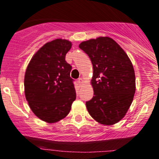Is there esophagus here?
Returning a JSON list of instances; mask_svg holds the SVG:
<instances>
[{
	"label": "esophagus",
	"mask_w": 159,
	"mask_h": 159,
	"mask_svg": "<svg viewBox=\"0 0 159 159\" xmlns=\"http://www.w3.org/2000/svg\"><path fill=\"white\" fill-rule=\"evenodd\" d=\"M78 83L79 84H81L82 83H83V79H82L81 78H79L78 79Z\"/></svg>",
	"instance_id": "1"
}]
</instances>
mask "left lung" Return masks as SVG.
I'll return each instance as SVG.
<instances>
[{"instance_id": "8db88e82", "label": "left lung", "mask_w": 159, "mask_h": 159, "mask_svg": "<svg viewBox=\"0 0 159 159\" xmlns=\"http://www.w3.org/2000/svg\"><path fill=\"white\" fill-rule=\"evenodd\" d=\"M79 48L88 55L93 67V97L86 102L89 114L104 125L121 120L135 93V75L123 48L110 37L82 42Z\"/></svg>"}]
</instances>
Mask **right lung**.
Wrapping results in <instances>:
<instances>
[{
    "label": "right lung",
    "mask_w": 159,
    "mask_h": 159,
    "mask_svg": "<svg viewBox=\"0 0 159 159\" xmlns=\"http://www.w3.org/2000/svg\"><path fill=\"white\" fill-rule=\"evenodd\" d=\"M72 48L68 40L47 43L30 61L25 75V93L33 112L47 123H56L67 116L76 98L72 66L66 54Z\"/></svg>",
    "instance_id": "add662e5"
}]
</instances>
